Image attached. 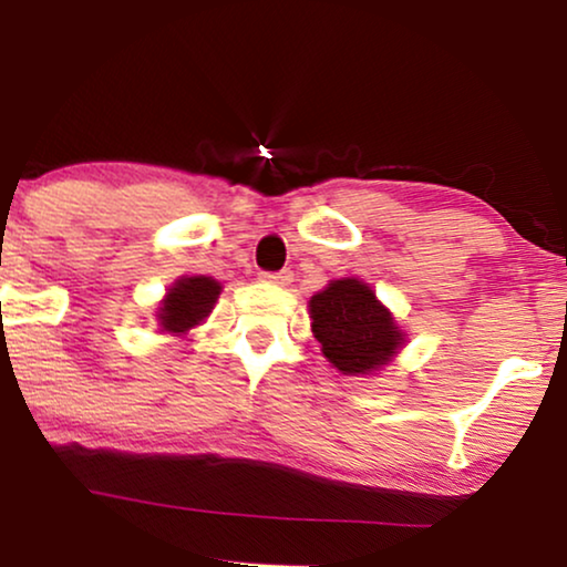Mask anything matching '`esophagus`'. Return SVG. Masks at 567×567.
Returning a JSON list of instances; mask_svg holds the SVG:
<instances>
[{
	"instance_id": "1",
	"label": "esophagus",
	"mask_w": 567,
	"mask_h": 567,
	"mask_svg": "<svg viewBox=\"0 0 567 567\" xmlns=\"http://www.w3.org/2000/svg\"><path fill=\"white\" fill-rule=\"evenodd\" d=\"M261 279L264 282H275V285H288L290 279H292V275L288 269H282V271H261Z\"/></svg>"
}]
</instances>
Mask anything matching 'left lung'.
<instances>
[{"instance_id":"1","label":"left lung","mask_w":567,"mask_h":567,"mask_svg":"<svg viewBox=\"0 0 567 567\" xmlns=\"http://www.w3.org/2000/svg\"><path fill=\"white\" fill-rule=\"evenodd\" d=\"M311 330L341 373H370L386 365L402 343L394 317L360 279H333L309 301Z\"/></svg>"}]
</instances>
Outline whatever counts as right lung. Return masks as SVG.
Returning a JSON list of instances; mask_svg holds the SVG:
<instances>
[{"instance_id": "obj_1", "label": "right lung", "mask_w": 567, "mask_h": 567, "mask_svg": "<svg viewBox=\"0 0 567 567\" xmlns=\"http://www.w3.org/2000/svg\"><path fill=\"white\" fill-rule=\"evenodd\" d=\"M220 285L210 277H184L173 285L159 306L162 328L171 333H186L188 328L205 320L216 303Z\"/></svg>"}]
</instances>
